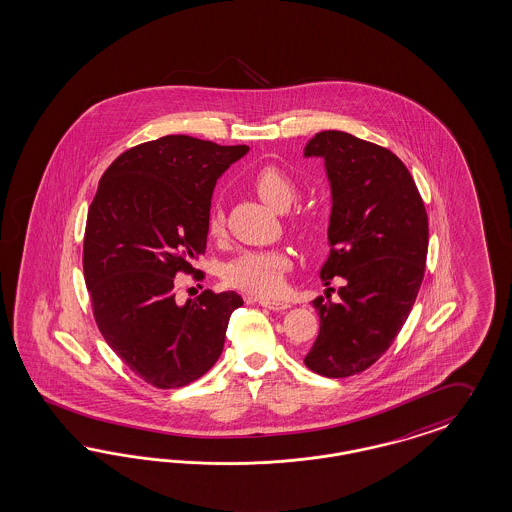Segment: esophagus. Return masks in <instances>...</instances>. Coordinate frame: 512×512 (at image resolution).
<instances>
[{
	"label": "esophagus",
	"instance_id": "obj_1",
	"mask_svg": "<svg viewBox=\"0 0 512 512\" xmlns=\"http://www.w3.org/2000/svg\"><path fill=\"white\" fill-rule=\"evenodd\" d=\"M255 302H259L263 308H268V310H276V312H285L287 308H291V304L282 302V300L255 299Z\"/></svg>",
	"mask_w": 512,
	"mask_h": 512
}]
</instances>
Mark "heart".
I'll return each mask as SVG.
<instances>
[{
  "label": "heart",
  "instance_id": "heart-1",
  "mask_svg": "<svg viewBox=\"0 0 512 512\" xmlns=\"http://www.w3.org/2000/svg\"><path fill=\"white\" fill-rule=\"evenodd\" d=\"M253 189L259 198L276 212H287L297 198V185L278 168H263L253 177ZM295 229L310 232L312 227L297 221ZM210 234L219 238L225 234V219L221 213L210 217ZM289 261L282 251H246L225 266V282L259 297H274L282 291L283 270Z\"/></svg>",
  "mask_w": 512,
  "mask_h": 512
}]
</instances>
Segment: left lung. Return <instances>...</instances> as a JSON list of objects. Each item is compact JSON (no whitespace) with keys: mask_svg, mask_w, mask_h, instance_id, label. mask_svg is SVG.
<instances>
[{"mask_svg":"<svg viewBox=\"0 0 512 512\" xmlns=\"http://www.w3.org/2000/svg\"><path fill=\"white\" fill-rule=\"evenodd\" d=\"M304 157L323 159L331 185V251L319 278L344 280L338 300L314 299L319 335L304 365L344 378L376 363L405 325L425 270L427 213L405 164L376 143L323 130Z\"/></svg>","mask_w":512,"mask_h":512,"instance_id":"left-lung-1","label":"left lung"}]
</instances>
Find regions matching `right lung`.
<instances>
[{
  "instance_id": "add662e5",
  "label": "right lung",
  "mask_w": 512,
  "mask_h": 512,
  "mask_svg": "<svg viewBox=\"0 0 512 512\" xmlns=\"http://www.w3.org/2000/svg\"><path fill=\"white\" fill-rule=\"evenodd\" d=\"M249 151L164 136L124 151L89 208L83 268L109 348L147 384L183 388L223 352L234 291L206 289L177 304L174 276L206 249L217 179Z\"/></svg>"
}]
</instances>
